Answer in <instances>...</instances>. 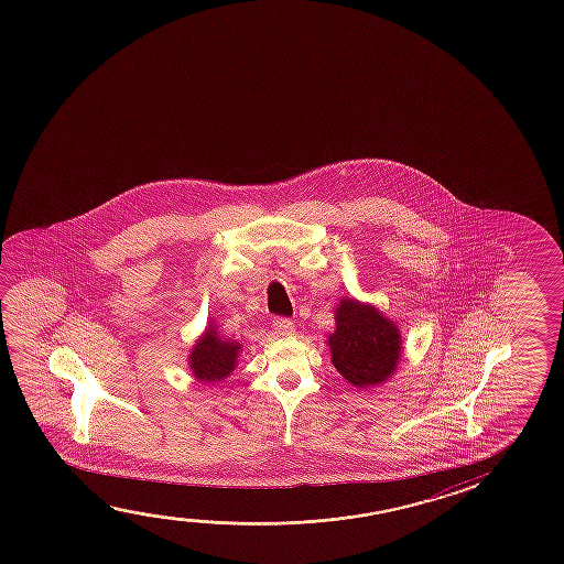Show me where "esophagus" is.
<instances>
[{"instance_id":"34e87169","label":"esophagus","mask_w":564,"mask_h":564,"mask_svg":"<svg viewBox=\"0 0 564 564\" xmlns=\"http://www.w3.org/2000/svg\"><path fill=\"white\" fill-rule=\"evenodd\" d=\"M273 328L278 332L279 336H291L295 332V322L289 321L285 316H278L273 321Z\"/></svg>"}]
</instances>
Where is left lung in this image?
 <instances>
[{
    "label": "left lung",
    "instance_id": "left-lung-1",
    "mask_svg": "<svg viewBox=\"0 0 564 564\" xmlns=\"http://www.w3.org/2000/svg\"><path fill=\"white\" fill-rule=\"evenodd\" d=\"M328 346L339 375L359 389L387 381L400 359L399 328L373 306L354 299L338 304Z\"/></svg>",
    "mask_w": 564,
    "mask_h": 564
}]
</instances>
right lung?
Listing matches in <instances>:
<instances>
[{
    "mask_svg": "<svg viewBox=\"0 0 564 564\" xmlns=\"http://www.w3.org/2000/svg\"><path fill=\"white\" fill-rule=\"evenodd\" d=\"M238 351L240 344L218 338L217 332L208 328L191 351V369L199 381H220L235 371Z\"/></svg>",
    "mask_w": 564,
    "mask_h": 564,
    "instance_id": "add662e5",
    "label": "right lung"
}]
</instances>
